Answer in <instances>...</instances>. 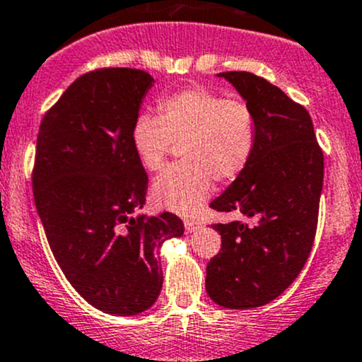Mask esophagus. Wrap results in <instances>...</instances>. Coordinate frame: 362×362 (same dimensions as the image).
I'll list each match as a JSON object with an SVG mask.
<instances>
[{"mask_svg": "<svg viewBox=\"0 0 362 362\" xmlns=\"http://www.w3.org/2000/svg\"><path fill=\"white\" fill-rule=\"evenodd\" d=\"M184 226H185V230H187L189 234L199 229V222H196V220H191V218L184 220Z\"/></svg>", "mask_w": 362, "mask_h": 362, "instance_id": "34e87169", "label": "esophagus"}]
</instances>
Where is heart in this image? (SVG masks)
<instances>
[{
    "instance_id": "obj_1",
    "label": "heart",
    "mask_w": 362,
    "mask_h": 362,
    "mask_svg": "<svg viewBox=\"0 0 362 362\" xmlns=\"http://www.w3.org/2000/svg\"><path fill=\"white\" fill-rule=\"evenodd\" d=\"M159 116L142 114L132 128V147L146 170H159L173 144L184 163L170 166L152 184L163 210L194 215L215 180L232 184L248 168L257 146L255 114L245 100L223 98L203 86L159 100Z\"/></svg>"
}]
</instances>
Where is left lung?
<instances>
[{"instance_id": "left-lung-1", "label": "left lung", "mask_w": 362, "mask_h": 362, "mask_svg": "<svg viewBox=\"0 0 362 362\" xmlns=\"http://www.w3.org/2000/svg\"><path fill=\"white\" fill-rule=\"evenodd\" d=\"M255 114L257 146L248 168L216 211H241L258 223H215L222 248L206 265V291L227 309H253L281 295L305 265L317 229L325 158L303 105L246 71L220 72Z\"/></svg>"}]
</instances>
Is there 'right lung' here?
<instances>
[{
	"label": "right lung",
	"instance_id": "1",
	"mask_svg": "<svg viewBox=\"0 0 362 362\" xmlns=\"http://www.w3.org/2000/svg\"><path fill=\"white\" fill-rule=\"evenodd\" d=\"M154 83L146 71L104 67L79 76L45 114L33 170L34 203L57 264L95 309L135 315L158 300L156 250L184 234L173 213L146 204V170L132 128Z\"/></svg>",
	"mask_w": 362,
	"mask_h": 362
}]
</instances>
